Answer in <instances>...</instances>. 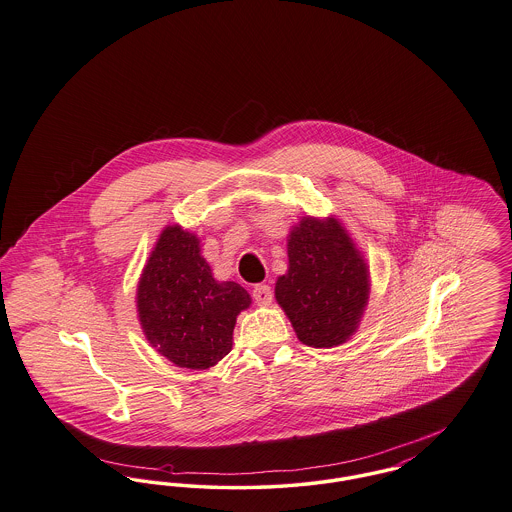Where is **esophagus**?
I'll return each instance as SVG.
<instances>
[{"label": "esophagus", "instance_id": "esophagus-1", "mask_svg": "<svg viewBox=\"0 0 512 512\" xmlns=\"http://www.w3.org/2000/svg\"><path fill=\"white\" fill-rule=\"evenodd\" d=\"M253 299L259 303V305H270L272 303V290L267 284H257L253 288Z\"/></svg>", "mask_w": 512, "mask_h": 512}]
</instances>
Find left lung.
Here are the masks:
<instances>
[{
  "label": "left lung",
  "mask_w": 512,
  "mask_h": 512,
  "mask_svg": "<svg viewBox=\"0 0 512 512\" xmlns=\"http://www.w3.org/2000/svg\"><path fill=\"white\" fill-rule=\"evenodd\" d=\"M370 270L336 217H301L288 234V272L274 297L301 343L330 349L349 340L365 315Z\"/></svg>",
  "instance_id": "left-lung-1"
}]
</instances>
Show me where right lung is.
<instances>
[{"label":"right lung","mask_w":512,"mask_h":512,"mask_svg":"<svg viewBox=\"0 0 512 512\" xmlns=\"http://www.w3.org/2000/svg\"><path fill=\"white\" fill-rule=\"evenodd\" d=\"M249 305L240 284L215 280L195 234L178 224L163 228L136 292L138 320L153 349L172 365L207 370L230 353L236 318Z\"/></svg>","instance_id":"obj_1"}]
</instances>
